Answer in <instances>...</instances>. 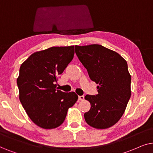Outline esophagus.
Wrapping results in <instances>:
<instances>
[{
  "instance_id": "34e87169",
  "label": "esophagus",
  "mask_w": 153,
  "mask_h": 153,
  "mask_svg": "<svg viewBox=\"0 0 153 153\" xmlns=\"http://www.w3.org/2000/svg\"><path fill=\"white\" fill-rule=\"evenodd\" d=\"M84 98H85V97L83 95L78 96V99H79V100H83V99H84Z\"/></svg>"
}]
</instances>
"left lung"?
<instances>
[{"mask_svg":"<svg viewBox=\"0 0 153 153\" xmlns=\"http://www.w3.org/2000/svg\"><path fill=\"white\" fill-rule=\"evenodd\" d=\"M75 52L98 94L86 95L91 108L84 114L86 123L96 129H107L120 120L131 97V75L127 63L117 52L101 45H75Z\"/></svg>","mask_w":153,"mask_h":153,"instance_id":"8db88e82","label":"left lung"}]
</instances>
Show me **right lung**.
Returning a JSON list of instances; mask_svg holds the SVG:
<instances>
[{
	"mask_svg": "<svg viewBox=\"0 0 153 153\" xmlns=\"http://www.w3.org/2000/svg\"><path fill=\"white\" fill-rule=\"evenodd\" d=\"M74 46L52 47L32 54L19 68V100L30 119L43 129L58 127L78 97L56 89L58 76L74 56Z\"/></svg>",
	"mask_w": 153,
	"mask_h": 153,
	"instance_id": "right-lung-1",
	"label": "right lung"
}]
</instances>
